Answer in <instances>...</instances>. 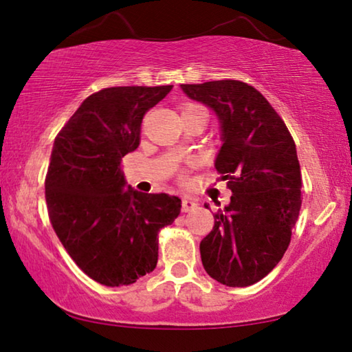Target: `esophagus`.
I'll use <instances>...</instances> for the list:
<instances>
[{
    "label": "esophagus",
    "mask_w": 352,
    "mask_h": 352,
    "mask_svg": "<svg viewBox=\"0 0 352 352\" xmlns=\"http://www.w3.org/2000/svg\"><path fill=\"white\" fill-rule=\"evenodd\" d=\"M197 207V204H196V201H194V199H191V197H183L182 199V210L183 212H191V210H194Z\"/></svg>",
    "instance_id": "1"
}]
</instances>
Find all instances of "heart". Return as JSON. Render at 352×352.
<instances>
[{
	"mask_svg": "<svg viewBox=\"0 0 352 352\" xmlns=\"http://www.w3.org/2000/svg\"><path fill=\"white\" fill-rule=\"evenodd\" d=\"M196 109H201V107H197V106H186L185 109H183V112H182V113L190 112V110H196Z\"/></svg>",
	"mask_w": 352,
	"mask_h": 352,
	"instance_id": "obj_1",
	"label": "heart"
}]
</instances>
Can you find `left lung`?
<instances>
[{"mask_svg": "<svg viewBox=\"0 0 352 352\" xmlns=\"http://www.w3.org/2000/svg\"><path fill=\"white\" fill-rule=\"evenodd\" d=\"M180 87L217 115L221 148L214 167L232 191L229 206L214 214L212 232L202 239V265L221 285L251 286L281 261L300 212L296 144L270 102L248 83Z\"/></svg>", "mask_w": 352, "mask_h": 352, "instance_id": "1", "label": "left lung"}]
</instances>
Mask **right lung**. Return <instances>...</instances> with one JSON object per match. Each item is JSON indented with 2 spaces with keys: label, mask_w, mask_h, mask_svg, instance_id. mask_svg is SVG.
Returning a JSON list of instances; mask_svg holds the SVG:
<instances>
[{
  "label": "right lung",
  "mask_w": 352,
  "mask_h": 352,
  "mask_svg": "<svg viewBox=\"0 0 352 352\" xmlns=\"http://www.w3.org/2000/svg\"><path fill=\"white\" fill-rule=\"evenodd\" d=\"M172 85L112 87L88 96L56 135L45 178L50 223L76 264L104 286L133 285L158 262V232L182 201L126 183L123 156L140 144L145 112Z\"/></svg>",
  "instance_id": "obj_1"
}]
</instances>
